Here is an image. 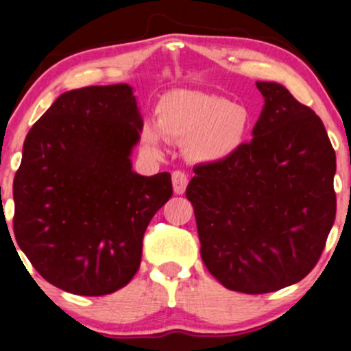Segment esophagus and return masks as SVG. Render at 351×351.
<instances>
[{
	"label": "esophagus",
	"instance_id": "34e87169",
	"mask_svg": "<svg viewBox=\"0 0 351 351\" xmlns=\"http://www.w3.org/2000/svg\"><path fill=\"white\" fill-rule=\"evenodd\" d=\"M171 183H173V191H175V194H183L186 191V186H188V175L181 170L173 171Z\"/></svg>",
	"mask_w": 351,
	"mask_h": 351
}]
</instances>
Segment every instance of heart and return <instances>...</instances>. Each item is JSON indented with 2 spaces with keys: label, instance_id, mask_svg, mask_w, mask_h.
<instances>
[{
  "label": "heart",
  "instance_id": "obj_1",
  "mask_svg": "<svg viewBox=\"0 0 351 351\" xmlns=\"http://www.w3.org/2000/svg\"><path fill=\"white\" fill-rule=\"evenodd\" d=\"M251 114L246 106L197 90H173L157 106V123L141 126V145L152 157L163 154V137L186 143V152L199 162L233 155L245 143Z\"/></svg>",
  "mask_w": 351,
  "mask_h": 351
}]
</instances>
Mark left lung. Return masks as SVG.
<instances>
[{
    "mask_svg": "<svg viewBox=\"0 0 351 351\" xmlns=\"http://www.w3.org/2000/svg\"><path fill=\"white\" fill-rule=\"evenodd\" d=\"M264 97L252 139L223 160L194 167L201 257L228 290L277 291L304 278L335 220V152L321 118L277 82Z\"/></svg>",
    "mask_w": 351,
    "mask_h": 351,
    "instance_id": "obj_1",
    "label": "left lung"
}]
</instances>
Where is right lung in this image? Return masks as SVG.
I'll return each instance as SVG.
<instances>
[{
  "mask_svg": "<svg viewBox=\"0 0 351 351\" xmlns=\"http://www.w3.org/2000/svg\"><path fill=\"white\" fill-rule=\"evenodd\" d=\"M141 126L132 88L114 84L64 92L29 131L12 227L51 285L101 296L139 269L145 228L173 194L170 173L132 171Z\"/></svg>",
  "mask_w": 351,
  "mask_h": 351,
  "instance_id": "right-lung-1",
  "label": "right lung"
}]
</instances>
